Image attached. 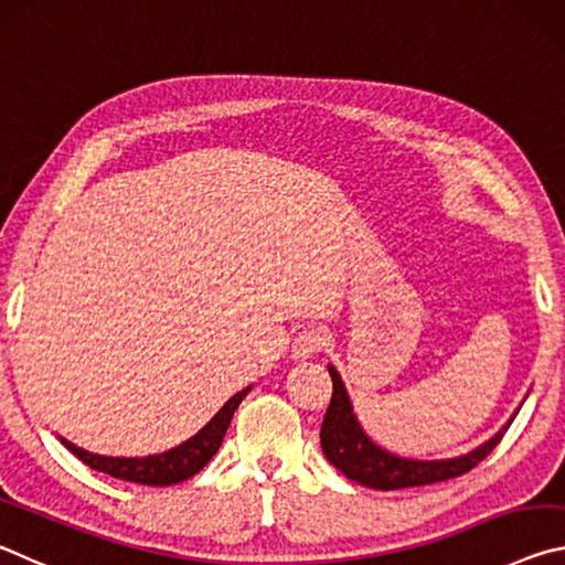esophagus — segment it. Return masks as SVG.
Masks as SVG:
<instances>
[{"label":"esophagus","mask_w":565,"mask_h":565,"mask_svg":"<svg viewBox=\"0 0 565 565\" xmlns=\"http://www.w3.org/2000/svg\"><path fill=\"white\" fill-rule=\"evenodd\" d=\"M326 343H328L326 330H322L320 326H308V328H302L298 335H295L292 355L298 360L312 358L316 353H320L322 348H326Z\"/></svg>","instance_id":"34e87169"}]
</instances>
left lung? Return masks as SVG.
<instances>
[{
  "label": "left lung",
  "instance_id": "obj_1",
  "mask_svg": "<svg viewBox=\"0 0 565 565\" xmlns=\"http://www.w3.org/2000/svg\"><path fill=\"white\" fill-rule=\"evenodd\" d=\"M332 377V397L320 428V446L326 458L335 466L340 473L348 476L355 483L365 488H375V491H397V488H413V486H430L440 483V480H450L468 473L470 468H476L488 452H491L498 443H501L503 433L508 430V423L503 430H498L495 436L476 448L468 456L452 458V460H408L391 456L370 443V438L360 430V425L350 408L348 393L343 387V381L335 373V367H330Z\"/></svg>",
  "mask_w": 565,
  "mask_h": 565
}]
</instances>
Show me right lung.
Wrapping results in <instances>:
<instances>
[{"instance_id": "right-lung-1", "label": "right lung", "mask_w": 565, "mask_h": 565, "mask_svg": "<svg viewBox=\"0 0 565 565\" xmlns=\"http://www.w3.org/2000/svg\"><path fill=\"white\" fill-rule=\"evenodd\" d=\"M249 387L239 391L237 395L230 397V401L222 405L220 413L212 418L205 428H202L195 438H190L182 446L172 448L168 452H160V456H147V458H107V456H95V452H87L77 446H72L70 440H64V448L72 450L82 463L89 466L92 470H99V473H107L119 480H129V483L140 486H172L182 483V480L192 478L200 473L202 468L210 463V458L215 456L222 438H225L227 425L233 420L237 405L243 403Z\"/></svg>"}]
</instances>
